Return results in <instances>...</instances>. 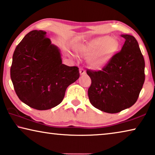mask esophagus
Segmentation results:
<instances>
[{"mask_svg":"<svg viewBox=\"0 0 155 155\" xmlns=\"http://www.w3.org/2000/svg\"><path fill=\"white\" fill-rule=\"evenodd\" d=\"M79 72H80V74L81 75H83V74H85L86 72H85V70L83 69V68H80L79 69Z\"/></svg>","mask_w":155,"mask_h":155,"instance_id":"1","label":"esophagus"}]
</instances>
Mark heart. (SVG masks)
<instances>
[{
  "instance_id": "1",
  "label": "heart",
  "mask_w": 155,
  "mask_h": 155,
  "mask_svg": "<svg viewBox=\"0 0 155 155\" xmlns=\"http://www.w3.org/2000/svg\"><path fill=\"white\" fill-rule=\"evenodd\" d=\"M119 43L115 38L105 36L93 40L83 49L85 56H90L89 63L92 67L101 68L112 59L119 50Z\"/></svg>"
}]
</instances>
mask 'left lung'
Returning a JSON list of instances; mask_svg holds the SVG:
<instances>
[{
    "label": "left lung",
    "mask_w": 155,
    "mask_h": 155,
    "mask_svg": "<svg viewBox=\"0 0 155 155\" xmlns=\"http://www.w3.org/2000/svg\"><path fill=\"white\" fill-rule=\"evenodd\" d=\"M125 43L101 70H87L92 80L90 102L103 112L117 113L133 105L145 81V61L133 36L122 34Z\"/></svg>",
    "instance_id": "8db88e82"
}]
</instances>
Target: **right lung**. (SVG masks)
<instances>
[{"label":"right lung","mask_w":155,"mask_h":155,"mask_svg":"<svg viewBox=\"0 0 155 155\" xmlns=\"http://www.w3.org/2000/svg\"><path fill=\"white\" fill-rule=\"evenodd\" d=\"M10 76L22 102L45 110L61 104L67 87L80 74L77 66L62 64L59 50L46 37L45 31L33 30L16 46Z\"/></svg>","instance_id":"1"}]
</instances>
